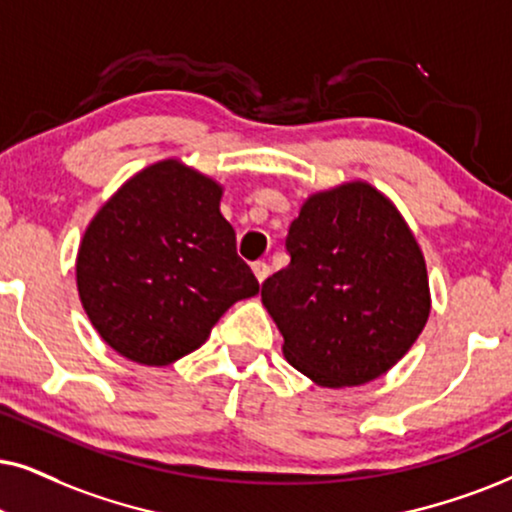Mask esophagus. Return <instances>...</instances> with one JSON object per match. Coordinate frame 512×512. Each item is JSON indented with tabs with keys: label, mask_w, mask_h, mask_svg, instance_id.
Here are the masks:
<instances>
[{
	"label": "esophagus",
	"mask_w": 512,
	"mask_h": 512,
	"mask_svg": "<svg viewBox=\"0 0 512 512\" xmlns=\"http://www.w3.org/2000/svg\"><path fill=\"white\" fill-rule=\"evenodd\" d=\"M252 274H255L257 281L262 283L264 278L269 276V264L267 262H255V264H252Z\"/></svg>",
	"instance_id": "34e87169"
}]
</instances>
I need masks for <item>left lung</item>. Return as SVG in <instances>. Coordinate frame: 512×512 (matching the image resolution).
Returning a JSON list of instances; mask_svg holds the SVG:
<instances>
[{"mask_svg":"<svg viewBox=\"0 0 512 512\" xmlns=\"http://www.w3.org/2000/svg\"><path fill=\"white\" fill-rule=\"evenodd\" d=\"M290 264L262 283L283 357L321 387L390 371L423 333L430 283L397 205L364 179L316 191L290 224Z\"/></svg>","mask_w":512,"mask_h":512,"instance_id":"1","label":"left lung"}]
</instances>
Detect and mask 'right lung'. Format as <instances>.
I'll use <instances>...</instances> for the list:
<instances>
[{"mask_svg": "<svg viewBox=\"0 0 512 512\" xmlns=\"http://www.w3.org/2000/svg\"><path fill=\"white\" fill-rule=\"evenodd\" d=\"M224 186L179 158L132 174L84 231L80 302L120 357L167 366L196 352L238 300L260 290L236 255L219 203Z\"/></svg>", "mask_w": 512, "mask_h": 512, "instance_id": "1", "label": "right lung"}]
</instances>
